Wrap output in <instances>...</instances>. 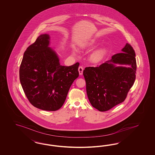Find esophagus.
<instances>
[{"instance_id":"34e87169","label":"esophagus","mask_w":155,"mask_h":155,"mask_svg":"<svg viewBox=\"0 0 155 155\" xmlns=\"http://www.w3.org/2000/svg\"><path fill=\"white\" fill-rule=\"evenodd\" d=\"M83 71H84V68L82 66H80L78 68V71L80 75H82L83 74Z\"/></svg>"}]
</instances>
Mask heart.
<instances>
[{
	"instance_id": "heart-1",
	"label": "heart",
	"mask_w": 155,
	"mask_h": 155,
	"mask_svg": "<svg viewBox=\"0 0 155 155\" xmlns=\"http://www.w3.org/2000/svg\"><path fill=\"white\" fill-rule=\"evenodd\" d=\"M95 44L94 41H90L88 42H86L82 45L84 48H87L89 47H92ZM74 52H75V49L73 50ZM105 55V51L103 49H101L95 51V52L91 54V60L95 62H99L102 61Z\"/></svg>"
}]
</instances>
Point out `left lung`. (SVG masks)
Instances as JSON below:
<instances>
[{
  "label": "left lung",
  "mask_w": 155,
  "mask_h": 155,
  "mask_svg": "<svg viewBox=\"0 0 155 155\" xmlns=\"http://www.w3.org/2000/svg\"><path fill=\"white\" fill-rule=\"evenodd\" d=\"M122 51L101 65L87 67L84 70L88 98L93 107L99 111H107L123 102L134 84L135 53L128 43Z\"/></svg>",
  "instance_id": "1"
}]
</instances>
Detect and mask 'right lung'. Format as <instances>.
<instances>
[{"label": "right lung", "mask_w": 155, "mask_h": 155, "mask_svg": "<svg viewBox=\"0 0 155 155\" xmlns=\"http://www.w3.org/2000/svg\"><path fill=\"white\" fill-rule=\"evenodd\" d=\"M49 35L45 33L27 48L19 76L25 94L33 106L56 111L62 106L71 85L79 76L80 64L61 65L56 52L49 47Z\"/></svg>", "instance_id": "1"}]
</instances>
